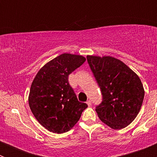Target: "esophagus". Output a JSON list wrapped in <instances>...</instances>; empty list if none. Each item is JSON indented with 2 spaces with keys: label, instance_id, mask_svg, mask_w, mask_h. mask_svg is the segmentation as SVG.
<instances>
[{
  "label": "esophagus",
  "instance_id": "1",
  "mask_svg": "<svg viewBox=\"0 0 157 157\" xmlns=\"http://www.w3.org/2000/svg\"><path fill=\"white\" fill-rule=\"evenodd\" d=\"M86 104L88 105V106H91V105H92V102H91L90 101H87Z\"/></svg>",
  "mask_w": 157,
  "mask_h": 157
}]
</instances>
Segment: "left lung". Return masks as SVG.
Instances as JSON below:
<instances>
[{"label":"left lung","instance_id":"1","mask_svg":"<svg viewBox=\"0 0 157 157\" xmlns=\"http://www.w3.org/2000/svg\"><path fill=\"white\" fill-rule=\"evenodd\" d=\"M101 90L97 106L100 120L114 130L127 127L139 113L145 96L140 78L120 59L110 56H86Z\"/></svg>","mask_w":157,"mask_h":157}]
</instances>
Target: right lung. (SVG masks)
I'll return each mask as SVG.
<instances>
[{
  "label": "right lung",
  "instance_id": "obj_1",
  "mask_svg": "<svg viewBox=\"0 0 157 157\" xmlns=\"http://www.w3.org/2000/svg\"><path fill=\"white\" fill-rule=\"evenodd\" d=\"M85 61L81 55L63 53L45 63L32 82L29 106L36 120L48 131L67 132L87 108L86 104L78 101L68 82L69 75Z\"/></svg>",
  "mask_w": 157,
  "mask_h": 157
}]
</instances>
